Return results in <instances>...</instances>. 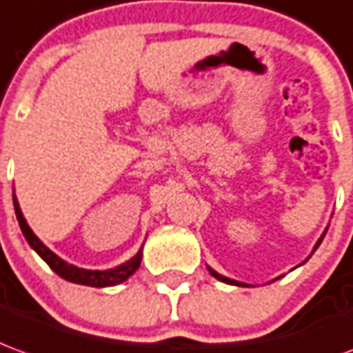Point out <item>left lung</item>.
Listing matches in <instances>:
<instances>
[{
  "mask_svg": "<svg viewBox=\"0 0 353 353\" xmlns=\"http://www.w3.org/2000/svg\"><path fill=\"white\" fill-rule=\"evenodd\" d=\"M327 229H329V228H327ZM327 229H325V231H323V235L319 236V239H317V243H315V246H314V250H312V254H314L315 250H317V246L321 245L323 236H325V233H327ZM312 254H310V256H307V258H305V260H304V262H302V263L307 262V260L312 258ZM206 268H208V271H210V275H214V277H216V279H218V281H221V283H228V285H235V287H252V285H246V283H241V281L229 279V277H225V275H221V273H218V271L212 270L210 265H206ZM296 268H298V265H296ZM277 279H279V277H277ZM277 279H273V281H277Z\"/></svg>",
  "mask_w": 353,
  "mask_h": 353,
  "instance_id": "left-lung-1",
  "label": "left lung"
}]
</instances>
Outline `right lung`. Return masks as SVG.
Segmentation results:
<instances>
[{
    "instance_id": "right-lung-1",
    "label": "right lung",
    "mask_w": 353,
    "mask_h": 353,
    "mask_svg": "<svg viewBox=\"0 0 353 353\" xmlns=\"http://www.w3.org/2000/svg\"><path fill=\"white\" fill-rule=\"evenodd\" d=\"M13 204H14V214H17V219H19V225H21V231L24 239L28 241V245L36 250L39 258L43 262L48 263L51 270L55 271L59 277L70 281V283H76V285H85V287H114V285H120L124 283L125 279H130L134 275L135 271L139 270L143 260V245L141 248L137 250L135 256H132L128 262L120 263L117 268H110V270H83V268H78L74 263H68L66 260H63L61 256H57L51 248L43 245L38 239V235L34 233L28 225V221L24 218V214L21 210V204L17 201V196L13 194Z\"/></svg>"
}]
</instances>
